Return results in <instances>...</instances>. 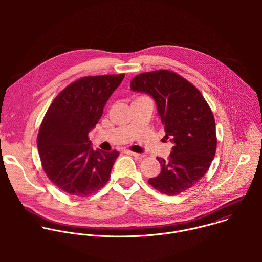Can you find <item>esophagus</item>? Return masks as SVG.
I'll return each mask as SVG.
<instances>
[{"instance_id":"34e87169","label":"esophagus","mask_w":262,"mask_h":262,"mask_svg":"<svg viewBox=\"0 0 262 262\" xmlns=\"http://www.w3.org/2000/svg\"><path fill=\"white\" fill-rule=\"evenodd\" d=\"M131 155H133L136 159H139V160H141V159H143L144 157H145V154H142V153H135V152H129Z\"/></svg>"}]
</instances>
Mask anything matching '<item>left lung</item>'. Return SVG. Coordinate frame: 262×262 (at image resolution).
<instances>
[{"label":"left lung","mask_w":262,"mask_h":262,"mask_svg":"<svg viewBox=\"0 0 262 262\" xmlns=\"http://www.w3.org/2000/svg\"><path fill=\"white\" fill-rule=\"evenodd\" d=\"M130 88L154 99L164 137L173 143L166 160L157 157L161 171L149 185L167 195L193 187L209 170L217 148L216 123L205 98L186 78L165 70L136 75Z\"/></svg>","instance_id":"left-lung-1"}]
</instances>
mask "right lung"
Returning a JSON list of instances; mask_svg holds the SVG:
<instances>
[{
	"label": "right lung",
	"instance_id": "obj_1",
	"mask_svg": "<svg viewBox=\"0 0 262 262\" xmlns=\"http://www.w3.org/2000/svg\"><path fill=\"white\" fill-rule=\"evenodd\" d=\"M125 75L81 77L53 100L40 125L37 147L48 179L61 190L86 196L104 187L119 152L93 149L89 132Z\"/></svg>",
	"mask_w": 262,
	"mask_h": 262
}]
</instances>
